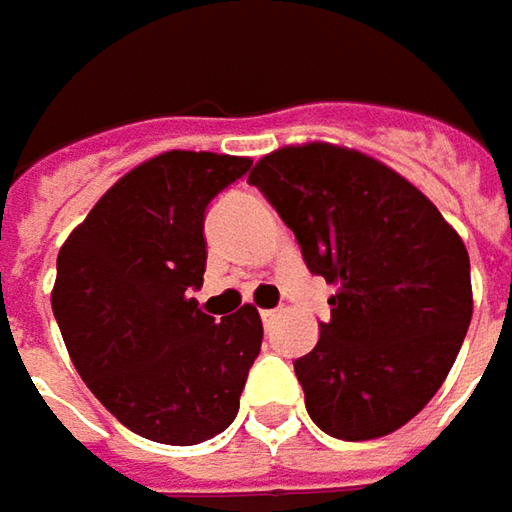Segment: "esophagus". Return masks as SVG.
<instances>
[{
  "label": "esophagus",
  "mask_w": 512,
  "mask_h": 512,
  "mask_svg": "<svg viewBox=\"0 0 512 512\" xmlns=\"http://www.w3.org/2000/svg\"><path fill=\"white\" fill-rule=\"evenodd\" d=\"M260 318H263V323L269 326V323L278 318V309H263V312H260Z\"/></svg>",
  "instance_id": "obj_1"
}]
</instances>
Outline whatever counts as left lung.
Returning a JSON list of instances; mask_svg holds the SVG:
<instances>
[{"instance_id":"left-lung-1","label":"left lung","mask_w":512,"mask_h":512,"mask_svg":"<svg viewBox=\"0 0 512 512\" xmlns=\"http://www.w3.org/2000/svg\"><path fill=\"white\" fill-rule=\"evenodd\" d=\"M249 183L335 286L332 315L295 361L323 433L367 441L427 407L473 318L470 257L433 203L392 168L338 145L263 157Z\"/></svg>"}]
</instances>
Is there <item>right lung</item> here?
<instances>
[{
    "instance_id": "add662e5",
    "label": "right lung",
    "mask_w": 512,
    "mask_h": 512,
    "mask_svg": "<svg viewBox=\"0 0 512 512\" xmlns=\"http://www.w3.org/2000/svg\"><path fill=\"white\" fill-rule=\"evenodd\" d=\"M249 168L166 151L105 191L59 249L54 318L82 381L131 433L189 447L240 410L260 315L243 306L217 321L191 292L206 272V209Z\"/></svg>"
}]
</instances>
